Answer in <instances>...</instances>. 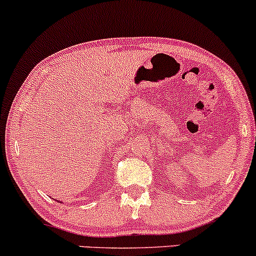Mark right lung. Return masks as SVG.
<instances>
[{
    "label": "right lung",
    "instance_id": "add662e5",
    "mask_svg": "<svg viewBox=\"0 0 256 256\" xmlns=\"http://www.w3.org/2000/svg\"><path fill=\"white\" fill-rule=\"evenodd\" d=\"M60 203H62V202H60Z\"/></svg>",
    "mask_w": 256,
    "mask_h": 256
}]
</instances>
